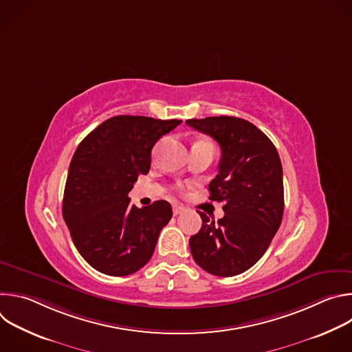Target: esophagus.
<instances>
[{
  "label": "esophagus",
  "mask_w": 352,
  "mask_h": 352,
  "mask_svg": "<svg viewBox=\"0 0 352 352\" xmlns=\"http://www.w3.org/2000/svg\"><path fill=\"white\" fill-rule=\"evenodd\" d=\"M184 210H185V208L181 206V205H174V206H173V213H174V216H178V214L182 213Z\"/></svg>",
  "instance_id": "obj_1"
}]
</instances>
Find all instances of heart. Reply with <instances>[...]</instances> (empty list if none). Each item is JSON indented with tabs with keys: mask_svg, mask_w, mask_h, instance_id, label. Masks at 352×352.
Returning a JSON list of instances; mask_svg holds the SVG:
<instances>
[{
	"mask_svg": "<svg viewBox=\"0 0 352 352\" xmlns=\"http://www.w3.org/2000/svg\"><path fill=\"white\" fill-rule=\"evenodd\" d=\"M200 142H206V140H200ZM209 143V142H208Z\"/></svg>",
	"mask_w": 352,
	"mask_h": 352,
	"instance_id": "b5f03b06",
	"label": "heart"
}]
</instances>
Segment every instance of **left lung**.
Listing matches in <instances>:
<instances>
[{"label":"left lung","mask_w":352,"mask_h":352,"mask_svg":"<svg viewBox=\"0 0 352 352\" xmlns=\"http://www.w3.org/2000/svg\"><path fill=\"white\" fill-rule=\"evenodd\" d=\"M221 147L219 173L209 184L210 200L224 202V217L205 213L189 238L193 261L210 274L232 277L252 267L267 250L284 213L283 167L272 140L236 117L188 120Z\"/></svg>","instance_id":"8db88e82"}]
</instances>
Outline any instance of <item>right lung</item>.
<instances>
[{"label": "right lung", "mask_w": 352, "mask_h": 352, "mask_svg": "<svg viewBox=\"0 0 352 352\" xmlns=\"http://www.w3.org/2000/svg\"><path fill=\"white\" fill-rule=\"evenodd\" d=\"M181 120L117 116L91 131L69 164L63 216L82 258L97 272L122 277L152 258L171 205H131L128 192L150 170L156 142Z\"/></svg>", "instance_id": "right-lung-1"}]
</instances>
